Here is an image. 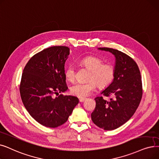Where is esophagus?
<instances>
[{
  "label": "esophagus",
  "mask_w": 159,
  "mask_h": 159,
  "mask_svg": "<svg viewBox=\"0 0 159 159\" xmlns=\"http://www.w3.org/2000/svg\"><path fill=\"white\" fill-rule=\"evenodd\" d=\"M85 99H86V98H80V99H79V101L80 102H84L85 101Z\"/></svg>",
  "instance_id": "1"
}]
</instances>
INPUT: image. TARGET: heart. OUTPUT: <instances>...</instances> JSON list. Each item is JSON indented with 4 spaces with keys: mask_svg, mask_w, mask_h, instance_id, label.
Here are the masks:
<instances>
[{
    "mask_svg": "<svg viewBox=\"0 0 159 159\" xmlns=\"http://www.w3.org/2000/svg\"><path fill=\"white\" fill-rule=\"evenodd\" d=\"M80 64L89 71L86 83H76L70 88V93L76 97L84 98L91 94L99 86L106 88L111 84L116 77V67L109 63H104L101 58L89 56L80 60ZM65 77L69 82L75 79L76 70L73 66H68L65 70Z\"/></svg>",
    "mask_w": 159,
    "mask_h": 159,
    "instance_id": "obj_1",
    "label": "heart"
}]
</instances>
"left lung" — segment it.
<instances>
[{"label": "left lung", "instance_id": "8db88e82", "mask_svg": "<svg viewBox=\"0 0 159 159\" xmlns=\"http://www.w3.org/2000/svg\"><path fill=\"white\" fill-rule=\"evenodd\" d=\"M99 49L112 52L116 57V77L101 93L107 100L97 97L92 120L99 127L114 130L126 123L136 112L142 98L140 71L136 61L127 54L108 47Z\"/></svg>", "mask_w": 159, "mask_h": 159}]
</instances>
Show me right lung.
Listing matches in <instances>:
<instances>
[{
    "instance_id": "obj_1",
    "label": "right lung",
    "mask_w": 159,
    "mask_h": 159,
    "mask_svg": "<svg viewBox=\"0 0 159 159\" xmlns=\"http://www.w3.org/2000/svg\"><path fill=\"white\" fill-rule=\"evenodd\" d=\"M69 54L66 46L47 48L34 54L23 70L19 86L23 105L34 120L47 127L66 123L79 103L76 97L59 95L68 89L64 66Z\"/></svg>"
}]
</instances>
